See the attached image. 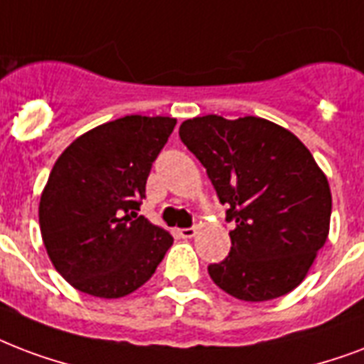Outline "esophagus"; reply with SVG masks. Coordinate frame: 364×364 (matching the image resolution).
Instances as JSON below:
<instances>
[{"label":"esophagus","mask_w":364,"mask_h":364,"mask_svg":"<svg viewBox=\"0 0 364 364\" xmlns=\"http://www.w3.org/2000/svg\"><path fill=\"white\" fill-rule=\"evenodd\" d=\"M198 229L196 227H187V229H177V235L181 238H194L196 237Z\"/></svg>","instance_id":"obj_1"}]
</instances>
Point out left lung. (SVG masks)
I'll return each instance as SVG.
<instances>
[{
	"instance_id": "1",
	"label": "left lung",
	"mask_w": 364,
	"mask_h": 364,
	"mask_svg": "<svg viewBox=\"0 0 364 364\" xmlns=\"http://www.w3.org/2000/svg\"><path fill=\"white\" fill-rule=\"evenodd\" d=\"M179 137L200 160L235 221L231 252L208 273L244 301L292 292L328 238L332 194L307 146L273 122L208 114L185 120Z\"/></svg>"
}]
</instances>
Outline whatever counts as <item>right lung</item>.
<instances>
[{
	"mask_svg": "<svg viewBox=\"0 0 364 364\" xmlns=\"http://www.w3.org/2000/svg\"><path fill=\"white\" fill-rule=\"evenodd\" d=\"M176 124L170 116H124L80 135L57 158L41 193V238L80 292L107 299L135 292L173 244L137 210Z\"/></svg>",
	"mask_w": 364,
	"mask_h": 364,
	"instance_id": "right-lung-1",
	"label": "right lung"
}]
</instances>
